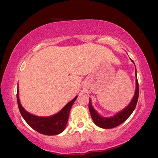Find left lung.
<instances>
[{
  "instance_id": "1",
  "label": "left lung",
  "mask_w": 158,
  "mask_h": 158,
  "mask_svg": "<svg viewBox=\"0 0 158 158\" xmlns=\"http://www.w3.org/2000/svg\"><path fill=\"white\" fill-rule=\"evenodd\" d=\"M131 60L134 63V61L131 59ZM136 67V66H135ZM135 73H136V90H135V93L134 95V97L131 99L130 104L126 106L123 110L117 112L114 116L110 117H102L98 112L96 111L93 106H92L91 99H89V108L90 111V114H91L92 119L93 120L95 124L98 125V127L104 129H111L118 126V125L123 123L124 121H126L128 117L132 113L134 110L136 106V104L138 99V94H139V90H138V82L136 76V69L135 71Z\"/></svg>"
}]
</instances>
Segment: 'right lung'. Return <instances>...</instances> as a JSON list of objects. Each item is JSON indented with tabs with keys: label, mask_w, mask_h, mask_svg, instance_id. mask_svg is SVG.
I'll list each match as a JSON object with an SVG mask.
<instances>
[{
	"label": "right lung",
	"mask_w": 158,
	"mask_h": 158,
	"mask_svg": "<svg viewBox=\"0 0 158 158\" xmlns=\"http://www.w3.org/2000/svg\"><path fill=\"white\" fill-rule=\"evenodd\" d=\"M77 97L78 96L67 103L56 114L49 117H38L28 112L22 107L19 99L18 88L17 91L18 105L22 117L33 130L41 134L48 135V136L59 134L64 131L69 119L71 108L76 101Z\"/></svg>",
	"instance_id": "right-lung-1"
}]
</instances>
